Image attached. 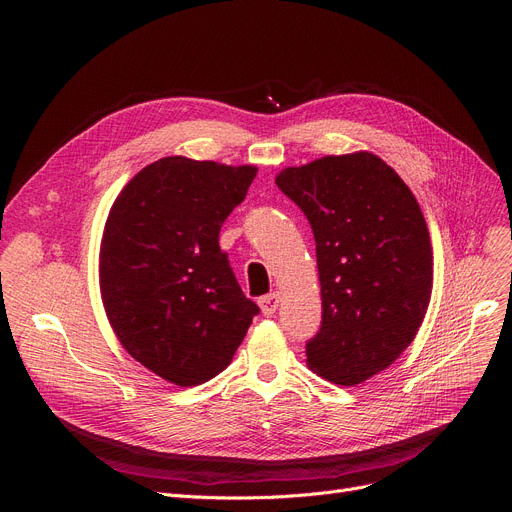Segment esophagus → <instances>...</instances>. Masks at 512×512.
Instances as JSON below:
<instances>
[{
	"mask_svg": "<svg viewBox=\"0 0 512 512\" xmlns=\"http://www.w3.org/2000/svg\"><path fill=\"white\" fill-rule=\"evenodd\" d=\"M280 294L278 292H272V294H267V297H263L261 301H259V307H261V311H263V315H267V317H272L274 313H276V309L280 307Z\"/></svg>",
	"mask_w": 512,
	"mask_h": 512,
	"instance_id": "esophagus-1",
	"label": "esophagus"
}]
</instances>
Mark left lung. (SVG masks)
Masks as SVG:
<instances>
[{
    "label": "left lung",
    "instance_id": "8db88e82",
    "mask_svg": "<svg viewBox=\"0 0 512 512\" xmlns=\"http://www.w3.org/2000/svg\"><path fill=\"white\" fill-rule=\"evenodd\" d=\"M315 238L321 328L307 365L355 386L413 342L434 282L427 224L411 188L378 155H326L276 176Z\"/></svg>",
    "mask_w": 512,
    "mask_h": 512
}]
</instances>
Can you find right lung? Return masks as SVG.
Here are the masks:
<instances>
[{
	"mask_svg": "<svg viewBox=\"0 0 512 512\" xmlns=\"http://www.w3.org/2000/svg\"><path fill=\"white\" fill-rule=\"evenodd\" d=\"M255 174V166L161 157L107 215L99 251L107 319L128 355L166 382L188 388L215 378L259 313L218 242Z\"/></svg>",
	"mask_w": 512,
	"mask_h": 512,
	"instance_id": "1",
	"label": "right lung"
}]
</instances>
